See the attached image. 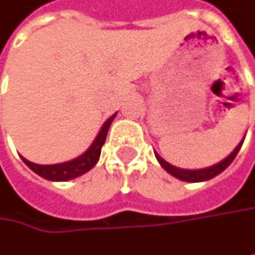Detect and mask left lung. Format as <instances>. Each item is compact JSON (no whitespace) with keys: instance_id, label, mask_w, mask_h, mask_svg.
<instances>
[{"instance_id":"left-lung-1","label":"left lung","mask_w":255,"mask_h":255,"mask_svg":"<svg viewBox=\"0 0 255 255\" xmlns=\"http://www.w3.org/2000/svg\"><path fill=\"white\" fill-rule=\"evenodd\" d=\"M244 140L235 147V150L232 151L226 159H223L222 162L219 163H216V165H213V166H210V168H204V169H196V171H190V169H181V168H176L174 165H171V163H168L166 160H163L157 153H154V156H156V159H157V162L162 165V168L166 171V172H169V174L175 176V178H178V179H181V181H187V182H200V181H207V179H212V178H215L216 175H219L220 172H223L231 163H232V160L235 159V156L238 154V151L241 149V146H243Z\"/></svg>"}]
</instances>
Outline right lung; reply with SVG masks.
I'll use <instances>...</instances> for the list:
<instances>
[{"mask_svg": "<svg viewBox=\"0 0 255 255\" xmlns=\"http://www.w3.org/2000/svg\"><path fill=\"white\" fill-rule=\"evenodd\" d=\"M115 115L117 114H114L112 117H109L105 121V124L101 128V131H99L98 137L95 138V141L92 143V146L84 151L81 156L73 159V160L58 163V165H37V163H33V162H29L24 157H21V159L35 174L45 178V179H49V181H68V179L77 178L80 175L86 174L87 171H90L98 163L102 146H104L106 135H108V129L111 127V123L114 121Z\"/></svg>", "mask_w": 255, "mask_h": 255, "instance_id": "add662e5", "label": "right lung"}]
</instances>
